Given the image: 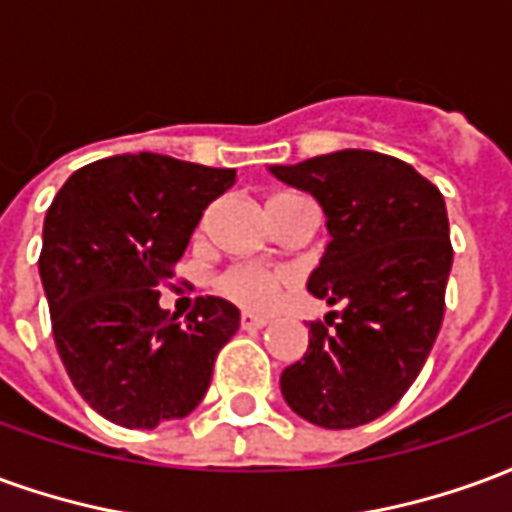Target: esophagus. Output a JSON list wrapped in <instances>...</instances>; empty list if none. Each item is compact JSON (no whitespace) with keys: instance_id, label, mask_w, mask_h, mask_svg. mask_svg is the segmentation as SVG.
Instances as JSON below:
<instances>
[{"instance_id":"1","label":"esophagus","mask_w":512,"mask_h":512,"mask_svg":"<svg viewBox=\"0 0 512 512\" xmlns=\"http://www.w3.org/2000/svg\"><path fill=\"white\" fill-rule=\"evenodd\" d=\"M268 323V318H263V315H252V312H244L241 315V326L244 329H263Z\"/></svg>"}]
</instances>
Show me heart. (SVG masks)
<instances>
[{"instance_id":"obj_1","label":"heart","mask_w":512,"mask_h":512,"mask_svg":"<svg viewBox=\"0 0 512 512\" xmlns=\"http://www.w3.org/2000/svg\"><path fill=\"white\" fill-rule=\"evenodd\" d=\"M282 197H290V194H279L274 200H282ZM285 285H288V274L260 266H233L219 277V290L227 299L257 312L271 310L282 296Z\"/></svg>"}]
</instances>
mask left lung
Segmentation results:
<instances>
[{"label": "left lung", "instance_id": "left-lung-1", "mask_svg": "<svg viewBox=\"0 0 512 512\" xmlns=\"http://www.w3.org/2000/svg\"><path fill=\"white\" fill-rule=\"evenodd\" d=\"M271 172L321 202L332 241L307 290L343 307L310 323L307 354L279 378L282 397L312 425L359 428L406 395L436 343L452 268L444 197L373 150Z\"/></svg>", "mask_w": 512, "mask_h": 512}]
</instances>
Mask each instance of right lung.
I'll list each match as a JSON object with an SVG mask.
<instances>
[{
  "label": "right lung",
  "mask_w": 512,
  "mask_h": 512,
  "mask_svg": "<svg viewBox=\"0 0 512 512\" xmlns=\"http://www.w3.org/2000/svg\"><path fill=\"white\" fill-rule=\"evenodd\" d=\"M235 183L158 153L76 169L46 211L40 282L76 392L115 425L150 430L200 403L241 312L200 296L186 321L158 307L202 211Z\"/></svg>",
  "instance_id": "obj_1"
}]
</instances>
